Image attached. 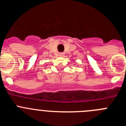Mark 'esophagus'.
Segmentation results:
<instances>
[{
	"mask_svg": "<svg viewBox=\"0 0 126 126\" xmlns=\"http://www.w3.org/2000/svg\"><path fill=\"white\" fill-rule=\"evenodd\" d=\"M64 53H63V52H60V53H59V56H61V57L63 56V55H64Z\"/></svg>",
	"mask_w": 126,
	"mask_h": 126,
	"instance_id": "1",
	"label": "esophagus"
}]
</instances>
